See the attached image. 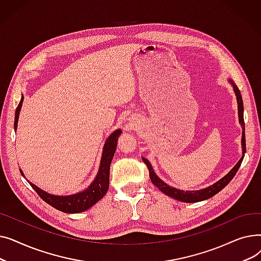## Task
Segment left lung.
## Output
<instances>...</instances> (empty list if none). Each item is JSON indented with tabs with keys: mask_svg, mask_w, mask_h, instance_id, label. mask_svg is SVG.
I'll return each mask as SVG.
<instances>
[{
	"mask_svg": "<svg viewBox=\"0 0 261 261\" xmlns=\"http://www.w3.org/2000/svg\"><path fill=\"white\" fill-rule=\"evenodd\" d=\"M229 81L231 82V80H229ZM231 84H232V82H231ZM232 87H234V91H235V94L237 96L239 121L241 123L242 130H243L242 131V142L241 143H242V153L244 154L245 151H246V148H245V132H244V119H243V101H242V96H241L240 91L237 88V86L232 84ZM243 158L244 156H242L239 160V162L236 164V166L232 168L225 176H223L220 181H218L214 185H212L207 188H205V189L194 190V191H191V190H189V191L180 190V189H176V188H173V187L167 185L166 183H164L161 179H159V177L156 176V174L154 173L151 165H150V163L146 159H143V162L145 163V165L147 166V168L149 170L150 180H151V182L162 191V193H164L165 195H167V196H169L173 199L182 201V202L194 203V202H199V201L210 199V198L214 197L215 195H217L219 191H221L232 180V177H234L235 174L237 173V171H238V169L241 165V163H242Z\"/></svg>",
	"mask_w": 261,
	"mask_h": 261,
	"instance_id": "8db88e82",
	"label": "left lung"
}]
</instances>
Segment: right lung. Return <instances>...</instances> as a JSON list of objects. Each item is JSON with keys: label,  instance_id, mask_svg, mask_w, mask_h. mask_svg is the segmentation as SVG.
Masks as SVG:
<instances>
[{"label": "right lung", "instance_id": "1", "mask_svg": "<svg viewBox=\"0 0 261 261\" xmlns=\"http://www.w3.org/2000/svg\"><path fill=\"white\" fill-rule=\"evenodd\" d=\"M23 99L24 97L22 96L21 101L16 110L15 130H17L18 119H19V114H20ZM120 133H121L120 130H116L109 136V139L107 140L103 147V153L101 158L99 171L97 175H96L94 182L85 191H81V193H78L76 195L66 196V197L53 196L45 193V191H43L42 189L38 188L36 185L31 183L30 181L29 183L36 190V193L41 199L45 201L47 204H49L54 208H56L60 212L67 213V214H76V213H81L89 210L95 203H97L108 191L109 180H110V164H111L112 159L114 156L117 139ZM20 172L21 174H23L22 170H20Z\"/></svg>", "mask_w": 261, "mask_h": 261}]
</instances>
